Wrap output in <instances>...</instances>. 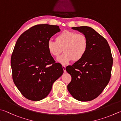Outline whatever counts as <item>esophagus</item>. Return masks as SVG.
<instances>
[{
    "label": "esophagus",
    "instance_id": "obj_1",
    "mask_svg": "<svg viewBox=\"0 0 121 121\" xmlns=\"http://www.w3.org/2000/svg\"><path fill=\"white\" fill-rule=\"evenodd\" d=\"M62 68H63V71H64V72H66V70H65V65H62Z\"/></svg>",
    "mask_w": 121,
    "mask_h": 121
}]
</instances>
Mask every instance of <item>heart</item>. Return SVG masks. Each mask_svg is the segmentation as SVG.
Returning <instances> with one entry per match:
<instances>
[{"label": "heart", "mask_w": 121, "mask_h": 121, "mask_svg": "<svg viewBox=\"0 0 121 121\" xmlns=\"http://www.w3.org/2000/svg\"><path fill=\"white\" fill-rule=\"evenodd\" d=\"M88 48L87 36L71 30H64L58 35L56 41L50 39L47 43L48 51L52 56L58 57L62 50L64 51V53L58 59L63 65H67L73 60H81L86 53Z\"/></svg>", "instance_id": "obj_1"}]
</instances>
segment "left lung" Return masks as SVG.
Masks as SVG:
<instances>
[{"label": "left lung", "instance_id": "left-lung-1", "mask_svg": "<svg viewBox=\"0 0 121 121\" xmlns=\"http://www.w3.org/2000/svg\"><path fill=\"white\" fill-rule=\"evenodd\" d=\"M82 33L88 41L84 56L65 70L71 76L67 88L76 99L87 102L97 97L111 79L113 60L110 47L104 37L88 26L72 27Z\"/></svg>", "mask_w": 121, "mask_h": 121}]
</instances>
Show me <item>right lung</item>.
<instances>
[{"mask_svg": "<svg viewBox=\"0 0 121 121\" xmlns=\"http://www.w3.org/2000/svg\"><path fill=\"white\" fill-rule=\"evenodd\" d=\"M60 31L57 25L39 24L19 37L11 56L13 80L28 99L45 98L55 81L62 76V65L56 63L47 49L50 38Z\"/></svg>", "mask_w": 121, "mask_h": 121, "instance_id": "add662e5", "label": "right lung"}]
</instances>
